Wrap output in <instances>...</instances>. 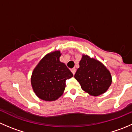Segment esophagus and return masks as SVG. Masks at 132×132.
<instances>
[{
    "instance_id": "obj_1",
    "label": "esophagus",
    "mask_w": 132,
    "mask_h": 132,
    "mask_svg": "<svg viewBox=\"0 0 132 132\" xmlns=\"http://www.w3.org/2000/svg\"><path fill=\"white\" fill-rule=\"evenodd\" d=\"M71 72H72V73L73 74V75H75V72H76V69L75 68H73V69H71Z\"/></svg>"
}]
</instances>
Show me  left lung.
I'll return each instance as SVG.
<instances>
[{
  "instance_id": "left-lung-1",
  "label": "left lung",
  "mask_w": 132,
  "mask_h": 132,
  "mask_svg": "<svg viewBox=\"0 0 132 132\" xmlns=\"http://www.w3.org/2000/svg\"><path fill=\"white\" fill-rule=\"evenodd\" d=\"M79 65L74 77L84 91L94 96L107 91L111 85L112 77L102 62L87 55H82Z\"/></svg>"
}]
</instances>
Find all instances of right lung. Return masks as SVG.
I'll return each mask as SVG.
<instances>
[{
    "instance_id": "add662e5",
    "label": "right lung",
    "mask_w": 132,
    "mask_h": 132,
    "mask_svg": "<svg viewBox=\"0 0 132 132\" xmlns=\"http://www.w3.org/2000/svg\"><path fill=\"white\" fill-rule=\"evenodd\" d=\"M60 51L46 54L33 70L31 85L35 94L45 101H55L63 94L66 80L73 76L59 61Z\"/></svg>"
}]
</instances>
